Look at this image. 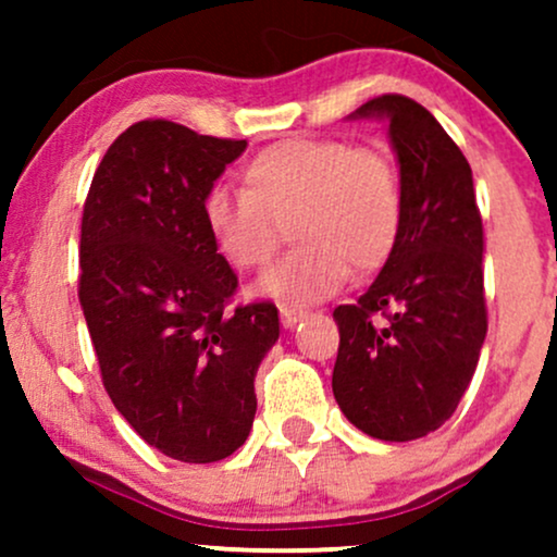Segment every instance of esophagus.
<instances>
[{
  "label": "esophagus",
  "instance_id": "esophagus-1",
  "mask_svg": "<svg viewBox=\"0 0 557 557\" xmlns=\"http://www.w3.org/2000/svg\"><path fill=\"white\" fill-rule=\"evenodd\" d=\"M306 317V309H300V306H280V319H283L285 327H293V324L300 322V319Z\"/></svg>",
  "mask_w": 557,
  "mask_h": 557
}]
</instances>
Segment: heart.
Masks as SVG:
<instances>
[{
	"label": "heart",
	"instance_id": "heart-1",
	"mask_svg": "<svg viewBox=\"0 0 557 557\" xmlns=\"http://www.w3.org/2000/svg\"><path fill=\"white\" fill-rule=\"evenodd\" d=\"M246 190L214 185L201 201L214 251L235 272L261 270L283 227L298 243L261 277L267 296L317 300L356 272L393 257L403 225V183L395 159L343 138H290L267 146L243 168Z\"/></svg>",
	"mask_w": 557,
	"mask_h": 557
}]
</instances>
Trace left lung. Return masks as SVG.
<instances>
[{
  "instance_id": "left-lung-1",
  "label": "left lung",
  "mask_w": 557,
  "mask_h": 557,
  "mask_svg": "<svg viewBox=\"0 0 557 557\" xmlns=\"http://www.w3.org/2000/svg\"><path fill=\"white\" fill-rule=\"evenodd\" d=\"M356 114L387 117L403 225L372 287L332 311V393L369 437L408 443L453 417L476 372L487 335L482 214L463 151L419 101L382 94Z\"/></svg>"
}]
</instances>
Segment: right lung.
<instances>
[{"mask_svg":"<svg viewBox=\"0 0 557 557\" xmlns=\"http://www.w3.org/2000/svg\"><path fill=\"white\" fill-rule=\"evenodd\" d=\"M246 140L140 120L114 138L83 203L78 298L101 382L151 447L212 463L246 443L253 376L280 337L272 300L233 304L201 201Z\"/></svg>","mask_w":557,"mask_h":557,"instance_id":"1","label":"right lung"}]
</instances>
